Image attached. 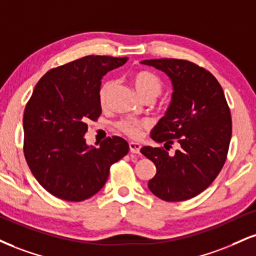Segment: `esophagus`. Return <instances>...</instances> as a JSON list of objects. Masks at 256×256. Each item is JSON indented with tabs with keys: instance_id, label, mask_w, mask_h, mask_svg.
Returning <instances> with one entry per match:
<instances>
[{
	"instance_id": "1",
	"label": "esophagus",
	"mask_w": 256,
	"mask_h": 256,
	"mask_svg": "<svg viewBox=\"0 0 256 256\" xmlns=\"http://www.w3.org/2000/svg\"><path fill=\"white\" fill-rule=\"evenodd\" d=\"M128 146H130V152L132 154H140V144L136 143V142H130V143H128Z\"/></svg>"
}]
</instances>
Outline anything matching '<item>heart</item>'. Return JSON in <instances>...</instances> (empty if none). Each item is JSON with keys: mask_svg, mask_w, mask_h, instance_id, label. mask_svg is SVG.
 I'll use <instances>...</instances> for the list:
<instances>
[{"mask_svg": "<svg viewBox=\"0 0 256 256\" xmlns=\"http://www.w3.org/2000/svg\"><path fill=\"white\" fill-rule=\"evenodd\" d=\"M132 82H134V88L138 92V94L142 98H146L148 95H152V96H158L162 90V82L156 76L155 74L150 72H140L134 74L132 78ZM113 87H114V81L113 80H108L101 86L100 93H98V98H100L101 104H106L108 101V96L112 92ZM148 124L146 122L137 119H125L118 122V128L125 134H128L131 137H137L140 134V128H146Z\"/></svg>", "mask_w": 256, "mask_h": 256, "instance_id": "b5f03b06", "label": "heart"}]
</instances>
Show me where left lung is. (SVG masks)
I'll return each instance as SVG.
<instances>
[{"label":"left lung","mask_w":256,"mask_h":256,"mask_svg":"<svg viewBox=\"0 0 256 256\" xmlns=\"http://www.w3.org/2000/svg\"><path fill=\"white\" fill-rule=\"evenodd\" d=\"M140 63L164 72L173 87L170 104L150 137L180 144L173 156L160 148H142L156 166L148 187L166 202L190 199L210 186L226 162L232 116L223 89L211 72L190 62L162 58Z\"/></svg>","instance_id":"left-lung-1"}]
</instances>
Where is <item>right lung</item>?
Here are the masks:
<instances>
[{
    "label": "right lung",
    "mask_w": 256,
    "mask_h": 256,
    "mask_svg": "<svg viewBox=\"0 0 256 256\" xmlns=\"http://www.w3.org/2000/svg\"><path fill=\"white\" fill-rule=\"evenodd\" d=\"M128 58L86 56L48 72L24 113V158L44 188L68 202H82L104 187L110 167L128 152L122 137L88 146L87 122L101 114L98 93L107 72Z\"/></svg>",
    "instance_id": "obj_1"
}]
</instances>
